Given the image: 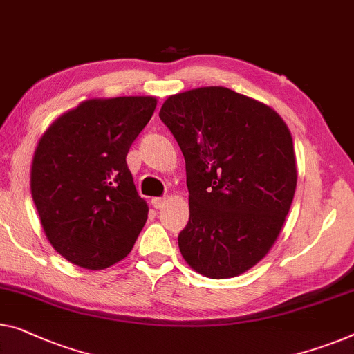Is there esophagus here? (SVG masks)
I'll use <instances>...</instances> for the list:
<instances>
[{"mask_svg": "<svg viewBox=\"0 0 354 354\" xmlns=\"http://www.w3.org/2000/svg\"><path fill=\"white\" fill-rule=\"evenodd\" d=\"M166 203H167L166 198H153V199H151V204H153V207H155V209L165 207Z\"/></svg>", "mask_w": 354, "mask_h": 354, "instance_id": "34e87169", "label": "esophagus"}]
</instances>
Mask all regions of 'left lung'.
I'll use <instances>...</instances> for the list:
<instances>
[{"mask_svg":"<svg viewBox=\"0 0 354 354\" xmlns=\"http://www.w3.org/2000/svg\"><path fill=\"white\" fill-rule=\"evenodd\" d=\"M185 158L189 218L182 257L212 279L245 273L270 252L297 187L294 140L263 102L222 86L169 95L160 111Z\"/></svg>","mask_w":354,"mask_h":354,"instance_id":"left-lung-1","label":"left lung"}]
</instances>
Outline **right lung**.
Listing matches in <instances>:
<instances>
[{"label": "right lung", "mask_w": 354, "mask_h": 354, "mask_svg": "<svg viewBox=\"0 0 354 354\" xmlns=\"http://www.w3.org/2000/svg\"><path fill=\"white\" fill-rule=\"evenodd\" d=\"M156 104L153 95L88 99L39 137L30 189L46 238L70 263L105 270L134 248L148 204L126 156Z\"/></svg>", "instance_id": "obj_1"}]
</instances>
